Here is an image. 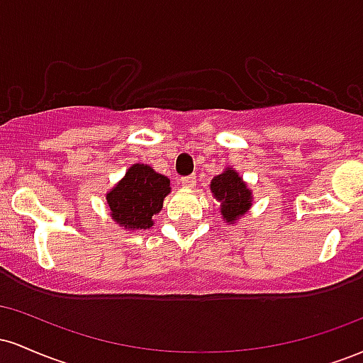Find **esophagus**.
<instances>
[{"instance_id": "esophagus-1", "label": "esophagus", "mask_w": 363, "mask_h": 363, "mask_svg": "<svg viewBox=\"0 0 363 363\" xmlns=\"http://www.w3.org/2000/svg\"><path fill=\"white\" fill-rule=\"evenodd\" d=\"M181 184L187 187V189H193L196 186V177L194 176H187V177H181Z\"/></svg>"}]
</instances>
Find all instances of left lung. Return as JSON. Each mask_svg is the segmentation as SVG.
Returning <instances> with one entry per match:
<instances>
[{
    "mask_svg": "<svg viewBox=\"0 0 363 363\" xmlns=\"http://www.w3.org/2000/svg\"><path fill=\"white\" fill-rule=\"evenodd\" d=\"M210 189L220 203V213L227 223H234L239 216H244L252 205L251 189L230 167L211 179Z\"/></svg>",
    "mask_w": 363,
    "mask_h": 363,
    "instance_id": "obj_1",
    "label": "left lung"
}]
</instances>
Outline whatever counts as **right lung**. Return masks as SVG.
Listing matches in <instances>:
<instances>
[{
	"mask_svg": "<svg viewBox=\"0 0 363 363\" xmlns=\"http://www.w3.org/2000/svg\"><path fill=\"white\" fill-rule=\"evenodd\" d=\"M169 193V177L155 172L147 164H135L107 193L106 199L116 223L126 230H147L153 225V215L162 210L164 198Z\"/></svg>",
	"mask_w": 363,
	"mask_h": 363,
	"instance_id": "add662e5",
	"label": "right lung"
}]
</instances>
